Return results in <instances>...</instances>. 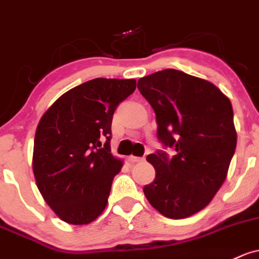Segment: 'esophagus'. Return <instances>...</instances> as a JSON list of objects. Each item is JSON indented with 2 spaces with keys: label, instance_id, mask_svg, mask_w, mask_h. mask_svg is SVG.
<instances>
[{
  "label": "esophagus",
  "instance_id": "obj_1",
  "mask_svg": "<svg viewBox=\"0 0 259 259\" xmlns=\"http://www.w3.org/2000/svg\"><path fill=\"white\" fill-rule=\"evenodd\" d=\"M128 160L131 163H138V162H141L142 158L141 157H135V155H130Z\"/></svg>",
  "mask_w": 259,
  "mask_h": 259
}]
</instances>
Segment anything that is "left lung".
I'll return each mask as SVG.
<instances>
[{
	"instance_id": "left-lung-1",
	"label": "left lung",
	"mask_w": 259,
	"mask_h": 259,
	"mask_svg": "<svg viewBox=\"0 0 259 259\" xmlns=\"http://www.w3.org/2000/svg\"><path fill=\"white\" fill-rule=\"evenodd\" d=\"M137 88L154 110L158 140L177 152L169 158L158 149L147 157L155 179L143 193L165 218H189L226 179L237 143L232 105L210 81L175 69L142 77Z\"/></svg>"
}]
</instances>
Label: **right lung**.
<instances>
[{"mask_svg":"<svg viewBox=\"0 0 259 259\" xmlns=\"http://www.w3.org/2000/svg\"><path fill=\"white\" fill-rule=\"evenodd\" d=\"M136 90L133 79H97L71 89L38 123L33 173L41 196L63 221L85 225L107 205L122 160L111 154L116 108Z\"/></svg>","mask_w":259,"mask_h":259,"instance_id":"1","label":"right lung"}]
</instances>
